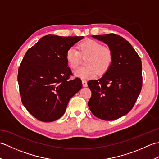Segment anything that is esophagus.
I'll use <instances>...</instances> for the list:
<instances>
[{
  "instance_id": "34e87169",
  "label": "esophagus",
  "mask_w": 159,
  "mask_h": 159,
  "mask_svg": "<svg viewBox=\"0 0 159 159\" xmlns=\"http://www.w3.org/2000/svg\"><path fill=\"white\" fill-rule=\"evenodd\" d=\"M82 83H83V87H87V82L85 80H82Z\"/></svg>"
}]
</instances>
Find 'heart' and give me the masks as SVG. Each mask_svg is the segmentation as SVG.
<instances>
[{
	"label": "heart",
	"mask_w": 159,
	"mask_h": 159,
	"mask_svg": "<svg viewBox=\"0 0 159 159\" xmlns=\"http://www.w3.org/2000/svg\"><path fill=\"white\" fill-rule=\"evenodd\" d=\"M77 49L70 48L67 50L66 59L72 69H76L85 58V66L74 71V74L83 79H88L96 75H103L109 70L113 61L111 50L93 39H86L79 43Z\"/></svg>",
	"instance_id": "obj_1"
}]
</instances>
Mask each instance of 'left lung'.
I'll list each match as a JSON object with an SVG mask.
<instances>
[{"label": "left lung", "mask_w": 159, "mask_h": 159, "mask_svg": "<svg viewBox=\"0 0 159 159\" xmlns=\"http://www.w3.org/2000/svg\"><path fill=\"white\" fill-rule=\"evenodd\" d=\"M108 45L113 53L109 70L98 80L87 83L92 92L89 109L101 120H116L133 109L142 88L139 56L122 37L113 33L93 35Z\"/></svg>", "instance_id": "1"}]
</instances>
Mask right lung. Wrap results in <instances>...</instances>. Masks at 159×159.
<instances>
[{"label":"right lung","mask_w":159,"mask_h":159,"mask_svg":"<svg viewBox=\"0 0 159 159\" xmlns=\"http://www.w3.org/2000/svg\"><path fill=\"white\" fill-rule=\"evenodd\" d=\"M84 37L48 35L26 51L18 68L23 105L39 121L50 122L64 114L70 99L82 88L66 59L67 50Z\"/></svg>","instance_id":"add662e5"}]
</instances>
